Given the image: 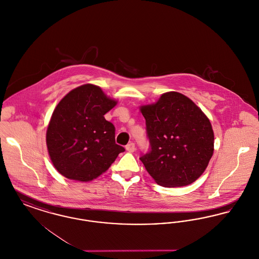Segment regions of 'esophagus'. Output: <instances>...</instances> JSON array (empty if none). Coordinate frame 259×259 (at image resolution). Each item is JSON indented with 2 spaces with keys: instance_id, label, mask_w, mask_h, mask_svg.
I'll list each match as a JSON object with an SVG mask.
<instances>
[{
  "instance_id": "esophagus-1",
  "label": "esophagus",
  "mask_w": 259,
  "mask_h": 259,
  "mask_svg": "<svg viewBox=\"0 0 259 259\" xmlns=\"http://www.w3.org/2000/svg\"><path fill=\"white\" fill-rule=\"evenodd\" d=\"M136 149V146L134 143H130L126 146V150L129 151V152H134Z\"/></svg>"
}]
</instances>
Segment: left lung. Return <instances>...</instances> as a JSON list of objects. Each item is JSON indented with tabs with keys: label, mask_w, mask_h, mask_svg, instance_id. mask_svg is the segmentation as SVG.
I'll return each instance as SVG.
<instances>
[{
	"label": "left lung",
	"mask_w": 259,
	"mask_h": 259,
	"mask_svg": "<svg viewBox=\"0 0 259 259\" xmlns=\"http://www.w3.org/2000/svg\"><path fill=\"white\" fill-rule=\"evenodd\" d=\"M149 150L140 159L158 185H190L206 170L213 153L209 118L179 92H168L157 103L144 106Z\"/></svg>",
	"instance_id": "1"
}]
</instances>
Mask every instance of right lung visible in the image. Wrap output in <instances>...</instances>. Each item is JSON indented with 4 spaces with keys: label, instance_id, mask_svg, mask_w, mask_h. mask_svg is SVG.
Segmentation results:
<instances>
[{
    "label": "right lung",
    "instance_id": "right-lung-1",
    "mask_svg": "<svg viewBox=\"0 0 259 259\" xmlns=\"http://www.w3.org/2000/svg\"><path fill=\"white\" fill-rule=\"evenodd\" d=\"M115 105L92 84L75 88L59 102L48 127L47 145L54 167L64 177L92 181L125 150L115 144L114 125L104 117Z\"/></svg>",
    "mask_w": 259,
    "mask_h": 259
}]
</instances>
